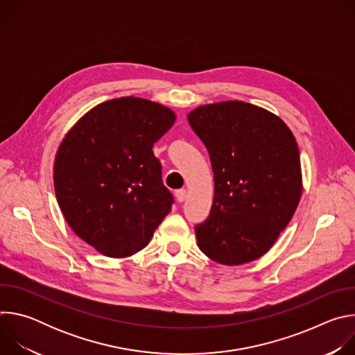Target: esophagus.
I'll list each match as a JSON object with an SVG mask.
<instances>
[{
	"label": "esophagus",
	"instance_id": "1",
	"mask_svg": "<svg viewBox=\"0 0 355 355\" xmlns=\"http://www.w3.org/2000/svg\"><path fill=\"white\" fill-rule=\"evenodd\" d=\"M187 198V189H177L175 191V199L178 202H184Z\"/></svg>",
	"mask_w": 355,
	"mask_h": 355
}]
</instances>
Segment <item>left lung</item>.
I'll use <instances>...</instances> for the list:
<instances>
[{"instance_id":"1","label":"left lung","mask_w":355,"mask_h":355,"mask_svg":"<svg viewBox=\"0 0 355 355\" xmlns=\"http://www.w3.org/2000/svg\"><path fill=\"white\" fill-rule=\"evenodd\" d=\"M187 118L208 150L215 181L209 218L195 226L198 247L223 266L254 261L299 205L295 136L279 116L243 101L200 105Z\"/></svg>"}]
</instances>
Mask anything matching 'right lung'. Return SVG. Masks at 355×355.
Instances as JSON below:
<instances>
[{"label":"right lung","instance_id":"right-lung-1","mask_svg":"<svg viewBox=\"0 0 355 355\" xmlns=\"http://www.w3.org/2000/svg\"><path fill=\"white\" fill-rule=\"evenodd\" d=\"M175 118L155 101L122 96L89 110L63 137L53 166L58 204L101 254H135L170 214L174 199L153 146Z\"/></svg>","mask_w":355,"mask_h":355}]
</instances>
